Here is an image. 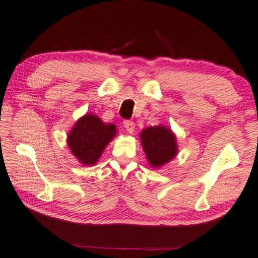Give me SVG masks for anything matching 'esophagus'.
<instances>
[{"instance_id":"obj_1","label":"esophagus","mask_w":258,"mask_h":258,"mask_svg":"<svg viewBox=\"0 0 258 258\" xmlns=\"http://www.w3.org/2000/svg\"><path fill=\"white\" fill-rule=\"evenodd\" d=\"M124 127H125L126 131H127L128 133H133V131H134V127H136V125H134L133 121L125 120V121H124Z\"/></svg>"}]
</instances>
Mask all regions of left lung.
<instances>
[{"label":"left lung","mask_w":258,"mask_h":258,"mask_svg":"<svg viewBox=\"0 0 258 258\" xmlns=\"http://www.w3.org/2000/svg\"><path fill=\"white\" fill-rule=\"evenodd\" d=\"M140 141L148 164L154 169L168 164L179 152L175 133L165 125L144 128L140 132Z\"/></svg>","instance_id":"left-lung-1"}]
</instances>
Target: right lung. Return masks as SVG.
Listing matches in <instances>:
<instances>
[{
	"label": "right lung",
	"mask_w": 258,
	"mask_h": 258,
	"mask_svg": "<svg viewBox=\"0 0 258 258\" xmlns=\"http://www.w3.org/2000/svg\"><path fill=\"white\" fill-rule=\"evenodd\" d=\"M117 133L114 124H106L96 114L86 113L72 126L67 143L82 165L93 166Z\"/></svg>",
	"instance_id": "add662e5"
}]
</instances>
